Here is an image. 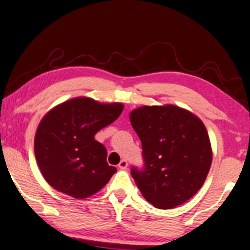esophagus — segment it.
I'll return each mask as SVG.
<instances>
[{
  "mask_svg": "<svg viewBox=\"0 0 250 250\" xmlns=\"http://www.w3.org/2000/svg\"><path fill=\"white\" fill-rule=\"evenodd\" d=\"M119 167L121 169H125L128 167V163H127V160H121V162H120V164H119Z\"/></svg>",
  "mask_w": 250,
  "mask_h": 250,
  "instance_id": "esophagus-1",
  "label": "esophagus"
}]
</instances>
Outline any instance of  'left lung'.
<instances>
[{
    "instance_id": "8db88e82",
    "label": "left lung",
    "mask_w": 250,
    "mask_h": 250,
    "mask_svg": "<svg viewBox=\"0 0 250 250\" xmlns=\"http://www.w3.org/2000/svg\"><path fill=\"white\" fill-rule=\"evenodd\" d=\"M130 123L143 147L145 169H131L143 197L158 209H173L202 188L212 164V147L202 120L182 107L142 106Z\"/></svg>"
}]
</instances>
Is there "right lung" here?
<instances>
[{
	"label": "right lung",
	"mask_w": 250,
	"mask_h": 250,
	"mask_svg": "<svg viewBox=\"0 0 250 250\" xmlns=\"http://www.w3.org/2000/svg\"><path fill=\"white\" fill-rule=\"evenodd\" d=\"M123 107L76 97L43 115L34 136V153L50 187L77 200L105 187L116 168L107 164L106 147L94 135L114 122Z\"/></svg>",
	"instance_id": "1"
}]
</instances>
